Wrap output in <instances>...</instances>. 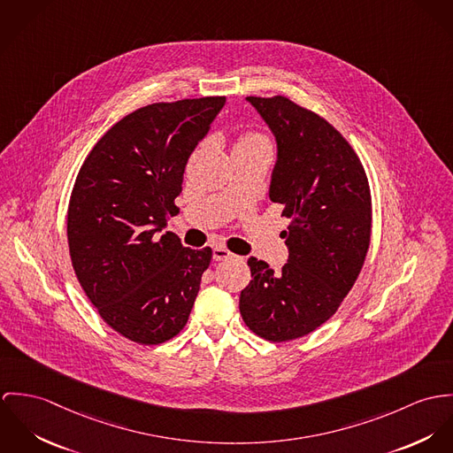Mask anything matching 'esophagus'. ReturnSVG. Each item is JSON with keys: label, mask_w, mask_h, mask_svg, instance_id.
Masks as SVG:
<instances>
[{"label": "esophagus", "mask_w": 453, "mask_h": 453, "mask_svg": "<svg viewBox=\"0 0 453 453\" xmlns=\"http://www.w3.org/2000/svg\"><path fill=\"white\" fill-rule=\"evenodd\" d=\"M231 257H234V253L233 251L227 250L226 247H215L213 249V258L215 260H226V258H231Z\"/></svg>", "instance_id": "obj_1"}]
</instances>
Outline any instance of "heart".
<instances>
[{
    "label": "heart",
    "instance_id": "obj_1",
    "mask_svg": "<svg viewBox=\"0 0 453 453\" xmlns=\"http://www.w3.org/2000/svg\"><path fill=\"white\" fill-rule=\"evenodd\" d=\"M247 144H265V141H264V137H260V135H247V137H243V139L238 142V146H247Z\"/></svg>",
    "mask_w": 453,
    "mask_h": 453
}]
</instances>
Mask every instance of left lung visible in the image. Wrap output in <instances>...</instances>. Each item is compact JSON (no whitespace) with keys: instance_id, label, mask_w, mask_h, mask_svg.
<instances>
[{"instance_id":"8db88e82","label":"left lung","mask_w":453,"mask_h":453,"mask_svg":"<svg viewBox=\"0 0 453 453\" xmlns=\"http://www.w3.org/2000/svg\"><path fill=\"white\" fill-rule=\"evenodd\" d=\"M247 102L274 135L269 198L290 224L280 273L249 258L240 312L251 332L283 342L323 325L351 290L370 245V188L359 157L326 119L281 96Z\"/></svg>"}]
</instances>
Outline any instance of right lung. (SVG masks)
I'll return each mask as SVG.
<instances>
[{
  "mask_svg": "<svg viewBox=\"0 0 453 453\" xmlns=\"http://www.w3.org/2000/svg\"><path fill=\"white\" fill-rule=\"evenodd\" d=\"M226 97L141 107L87 156L67 210L74 273L102 319L139 344H161L188 323L211 249L170 231L184 170Z\"/></svg>",
  "mask_w": 453,
  "mask_h": 453,
  "instance_id": "right-lung-1",
  "label": "right lung"
}]
</instances>
